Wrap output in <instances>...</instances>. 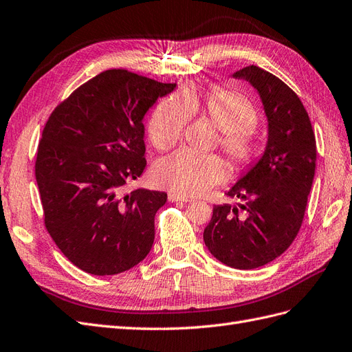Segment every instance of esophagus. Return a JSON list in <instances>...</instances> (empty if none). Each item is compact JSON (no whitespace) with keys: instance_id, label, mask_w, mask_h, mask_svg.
Wrapping results in <instances>:
<instances>
[{"instance_id":"34e87169","label":"esophagus","mask_w":352,"mask_h":352,"mask_svg":"<svg viewBox=\"0 0 352 352\" xmlns=\"http://www.w3.org/2000/svg\"><path fill=\"white\" fill-rule=\"evenodd\" d=\"M168 200H169V202H190V199L187 196L178 195V193H174V192L168 193Z\"/></svg>"}]
</instances>
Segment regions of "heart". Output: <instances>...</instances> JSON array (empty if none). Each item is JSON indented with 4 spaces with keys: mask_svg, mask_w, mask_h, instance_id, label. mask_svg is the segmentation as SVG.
<instances>
[{
    "mask_svg": "<svg viewBox=\"0 0 352 352\" xmlns=\"http://www.w3.org/2000/svg\"><path fill=\"white\" fill-rule=\"evenodd\" d=\"M204 113L219 129V147L236 173H243L258 155L254 128L258 124L255 104L237 89L215 87L204 98L186 91L165 98L150 118L148 138L159 150L173 148L183 137L188 120ZM226 165L217 155L190 150L160 159L153 179L160 187L178 195H200L226 178Z\"/></svg>",
    "mask_w": 352,
    "mask_h": 352,
    "instance_id": "b5f03b06",
    "label": "heart"
}]
</instances>
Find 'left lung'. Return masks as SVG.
<instances>
[{"mask_svg": "<svg viewBox=\"0 0 352 352\" xmlns=\"http://www.w3.org/2000/svg\"><path fill=\"white\" fill-rule=\"evenodd\" d=\"M233 76L258 91L268 142L263 157L227 192L243 204L214 206L204 240L223 264L252 270L274 261L295 240L313 186L317 146L302 102L282 79L254 65Z\"/></svg>", "mask_w": 352, "mask_h": 352, "instance_id": "1", "label": "left lung"}]
</instances>
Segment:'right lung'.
<instances>
[{
  "instance_id": "obj_1",
  "label": "right lung",
  "mask_w": 352,
  "mask_h": 352,
  "mask_svg": "<svg viewBox=\"0 0 352 352\" xmlns=\"http://www.w3.org/2000/svg\"><path fill=\"white\" fill-rule=\"evenodd\" d=\"M174 88L109 69L76 88L47 120L35 162L44 224L85 273H124L152 249L155 215L166 193L122 195L120 188L146 168V112Z\"/></svg>"
}]
</instances>
